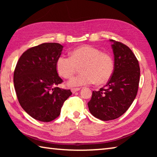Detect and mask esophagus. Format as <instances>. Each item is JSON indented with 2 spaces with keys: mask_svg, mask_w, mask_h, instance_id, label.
Returning <instances> with one entry per match:
<instances>
[{
  "mask_svg": "<svg viewBox=\"0 0 157 157\" xmlns=\"http://www.w3.org/2000/svg\"><path fill=\"white\" fill-rule=\"evenodd\" d=\"M79 90H80V88H73L71 89V92H72L73 94H75V92L79 91Z\"/></svg>",
  "mask_w": 157,
  "mask_h": 157,
  "instance_id": "obj_1",
  "label": "esophagus"
}]
</instances>
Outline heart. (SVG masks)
<instances>
[{
    "label": "heart",
    "mask_w": 157,
    "mask_h": 157,
    "mask_svg": "<svg viewBox=\"0 0 157 157\" xmlns=\"http://www.w3.org/2000/svg\"><path fill=\"white\" fill-rule=\"evenodd\" d=\"M81 66L79 75L73 77L68 86L77 87L95 83L103 84L111 79L114 71L113 58L107 53L91 46L74 49L71 57L61 55L56 62V69L60 76L70 78Z\"/></svg>",
    "instance_id": "b5f03b06"
}]
</instances>
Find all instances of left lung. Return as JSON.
I'll return each instance as SVG.
<instances>
[{"instance_id": "obj_1", "label": "left lung", "mask_w": 157, "mask_h": 157, "mask_svg": "<svg viewBox=\"0 0 157 157\" xmlns=\"http://www.w3.org/2000/svg\"><path fill=\"white\" fill-rule=\"evenodd\" d=\"M114 55V71L105 88L93 91L89 111L100 120L118 118L126 112L136 96L140 80L139 62L126 45L109 39Z\"/></svg>"}]
</instances>
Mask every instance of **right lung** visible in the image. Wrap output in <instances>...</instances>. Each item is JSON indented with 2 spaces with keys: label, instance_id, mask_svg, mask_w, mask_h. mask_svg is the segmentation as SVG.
<instances>
[{
  "label": "right lung",
  "instance_id": "right-lung-1",
  "mask_svg": "<svg viewBox=\"0 0 157 157\" xmlns=\"http://www.w3.org/2000/svg\"><path fill=\"white\" fill-rule=\"evenodd\" d=\"M57 43H44L21 55L14 73V84L20 105L33 118L50 122L59 116L63 102L72 93L57 87L63 82L56 62L63 50Z\"/></svg>",
  "mask_w": 157,
  "mask_h": 157
}]
</instances>
